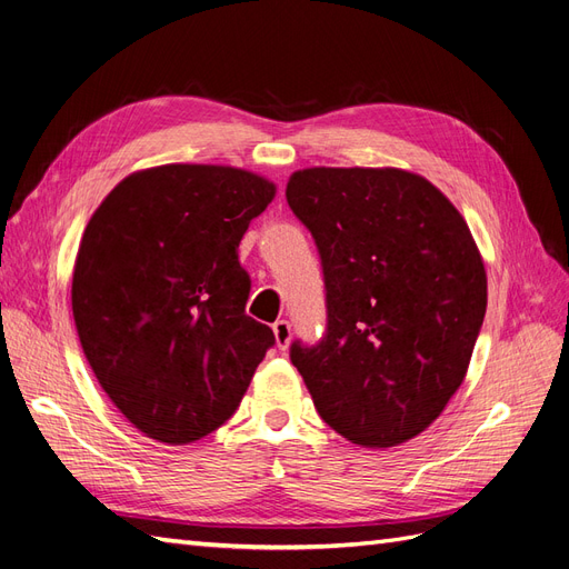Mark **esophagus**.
<instances>
[{"mask_svg": "<svg viewBox=\"0 0 569 569\" xmlns=\"http://www.w3.org/2000/svg\"><path fill=\"white\" fill-rule=\"evenodd\" d=\"M272 332H274V341H278V347L284 351L289 347V339H291V325L289 320H278L272 325Z\"/></svg>", "mask_w": 569, "mask_h": 569, "instance_id": "34e87169", "label": "esophagus"}]
</instances>
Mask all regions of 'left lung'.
I'll return each instance as SVG.
<instances>
[{
  "instance_id": "obj_1",
  "label": "left lung",
  "mask_w": 569,
  "mask_h": 569,
  "mask_svg": "<svg viewBox=\"0 0 569 569\" xmlns=\"http://www.w3.org/2000/svg\"><path fill=\"white\" fill-rule=\"evenodd\" d=\"M287 203L325 278V335L289 349L320 418L370 449L425 432L462 385L487 313L468 222L399 168L297 170Z\"/></svg>"
}]
</instances>
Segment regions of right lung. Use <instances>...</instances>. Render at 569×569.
<instances>
[{
    "label": "right lung",
    "instance_id": "1",
    "mask_svg": "<svg viewBox=\"0 0 569 569\" xmlns=\"http://www.w3.org/2000/svg\"><path fill=\"white\" fill-rule=\"evenodd\" d=\"M274 184L230 166L170 163L118 182L84 228L73 318L113 406L147 437L182 446L232 418L266 351L247 316L239 242Z\"/></svg>",
    "mask_w": 569,
    "mask_h": 569
}]
</instances>
